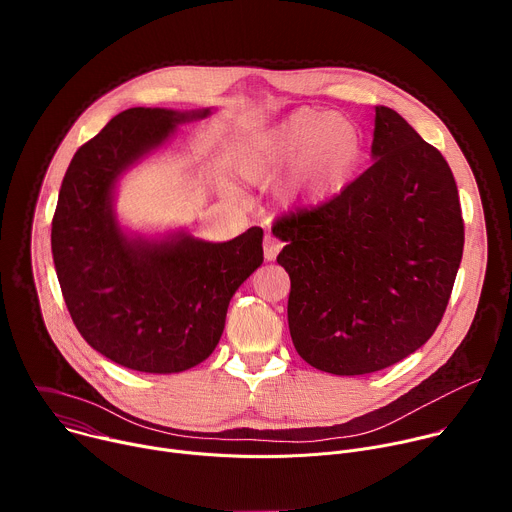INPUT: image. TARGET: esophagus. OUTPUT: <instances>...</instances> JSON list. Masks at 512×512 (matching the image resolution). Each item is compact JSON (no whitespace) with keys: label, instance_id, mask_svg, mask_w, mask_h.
Here are the masks:
<instances>
[{"label":"esophagus","instance_id":"34e87169","mask_svg":"<svg viewBox=\"0 0 512 512\" xmlns=\"http://www.w3.org/2000/svg\"><path fill=\"white\" fill-rule=\"evenodd\" d=\"M281 251V241L275 239L273 235H265L263 239V253H265V259L267 261H275L277 253Z\"/></svg>","mask_w":512,"mask_h":512}]
</instances>
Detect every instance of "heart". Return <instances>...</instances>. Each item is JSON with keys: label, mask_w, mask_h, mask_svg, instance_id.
Segmentation results:
<instances>
[{"label": "heart", "mask_w": 512, "mask_h": 512, "mask_svg": "<svg viewBox=\"0 0 512 512\" xmlns=\"http://www.w3.org/2000/svg\"><path fill=\"white\" fill-rule=\"evenodd\" d=\"M360 154L362 137L350 121L302 109L243 145L235 168L247 182H265L291 168L287 192L320 200L342 186Z\"/></svg>", "instance_id": "1"}]
</instances>
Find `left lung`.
<instances>
[{
  "mask_svg": "<svg viewBox=\"0 0 512 512\" xmlns=\"http://www.w3.org/2000/svg\"><path fill=\"white\" fill-rule=\"evenodd\" d=\"M373 158L340 194L271 227L285 241L291 340L340 377L387 369L431 338L464 249L448 162L389 107H375Z\"/></svg>",
  "mask_w": 512,
  "mask_h": 512,
  "instance_id": "8db88e82",
  "label": "left lung"
}]
</instances>
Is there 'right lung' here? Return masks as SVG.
I'll return each instance as SVG.
<instances>
[{"instance_id":"add662e5","label":"right lung","mask_w":512,"mask_h":512,"mask_svg":"<svg viewBox=\"0 0 512 512\" xmlns=\"http://www.w3.org/2000/svg\"><path fill=\"white\" fill-rule=\"evenodd\" d=\"M180 113L133 107L115 115L72 158L52 216V257L68 314L97 352L139 373H182L221 340L239 285L263 263V231L227 243L127 239L111 192L123 170L170 137Z\"/></svg>"}]
</instances>
